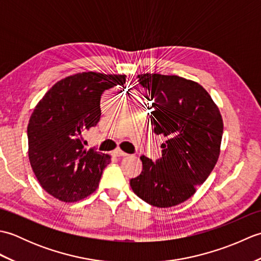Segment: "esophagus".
Listing matches in <instances>:
<instances>
[{
  "label": "esophagus",
  "instance_id": "1",
  "mask_svg": "<svg viewBox=\"0 0 261 261\" xmlns=\"http://www.w3.org/2000/svg\"><path fill=\"white\" fill-rule=\"evenodd\" d=\"M114 157H124L127 156V153H125L124 151H122L121 149H115V150L112 152Z\"/></svg>",
  "mask_w": 261,
  "mask_h": 261
}]
</instances>
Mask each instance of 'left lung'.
Instances as JSON below:
<instances>
[{"instance_id":"8db88e82","label":"left lung","mask_w":261,"mask_h":261,"mask_svg":"<svg viewBox=\"0 0 261 261\" xmlns=\"http://www.w3.org/2000/svg\"><path fill=\"white\" fill-rule=\"evenodd\" d=\"M152 101L150 121L166 138L163 157L141 156L142 171L130 179L136 195L152 206L170 207L194 195L220 156L223 120L210 94L196 82L176 75H138Z\"/></svg>"}]
</instances>
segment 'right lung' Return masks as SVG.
<instances>
[{"label":"right lung","instance_id":"right-lung-1","mask_svg":"<svg viewBox=\"0 0 261 261\" xmlns=\"http://www.w3.org/2000/svg\"><path fill=\"white\" fill-rule=\"evenodd\" d=\"M125 75L84 71L57 82L33 110L28 124L29 160L48 194L71 203L96 190L111 156L86 150L84 134L101 118V95L125 84Z\"/></svg>","mask_w":261,"mask_h":261}]
</instances>
